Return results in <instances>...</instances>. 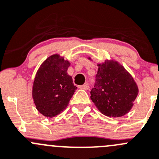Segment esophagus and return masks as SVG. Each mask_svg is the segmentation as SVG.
Returning <instances> with one entry per match:
<instances>
[{
  "instance_id": "obj_1",
  "label": "esophagus",
  "mask_w": 159,
  "mask_h": 159,
  "mask_svg": "<svg viewBox=\"0 0 159 159\" xmlns=\"http://www.w3.org/2000/svg\"><path fill=\"white\" fill-rule=\"evenodd\" d=\"M79 87V89H84V90H89V86L88 84H83V85H80L78 86Z\"/></svg>"
}]
</instances>
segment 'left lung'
<instances>
[{
  "mask_svg": "<svg viewBox=\"0 0 159 159\" xmlns=\"http://www.w3.org/2000/svg\"><path fill=\"white\" fill-rule=\"evenodd\" d=\"M91 99L104 115L120 117L131 109L138 88L131 75L114 61L98 64Z\"/></svg>",
  "mask_w": 159,
  "mask_h": 159,
  "instance_id": "left-lung-1",
  "label": "left lung"
}]
</instances>
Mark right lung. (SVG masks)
Instances as JSON below:
<instances>
[{
    "instance_id": "1",
    "label": "right lung",
    "mask_w": 159,
    "mask_h": 159,
    "mask_svg": "<svg viewBox=\"0 0 159 159\" xmlns=\"http://www.w3.org/2000/svg\"><path fill=\"white\" fill-rule=\"evenodd\" d=\"M70 63L58 54L47 58L39 68L32 87L36 109L47 117H53L66 109L77 87L67 75Z\"/></svg>"
}]
</instances>
